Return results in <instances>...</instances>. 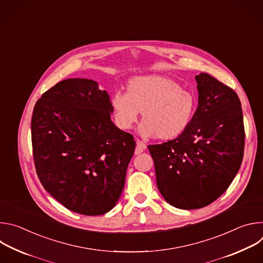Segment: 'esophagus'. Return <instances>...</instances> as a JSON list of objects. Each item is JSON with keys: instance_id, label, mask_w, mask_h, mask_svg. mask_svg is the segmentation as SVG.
<instances>
[{"instance_id": "esophagus-1", "label": "esophagus", "mask_w": 263, "mask_h": 263, "mask_svg": "<svg viewBox=\"0 0 263 263\" xmlns=\"http://www.w3.org/2000/svg\"><path fill=\"white\" fill-rule=\"evenodd\" d=\"M146 148L145 143H143L141 140H136V148H135V155H138L140 153H142L144 149Z\"/></svg>"}]
</instances>
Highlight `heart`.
<instances>
[{
    "instance_id": "b5f03b06",
    "label": "heart",
    "mask_w": 263,
    "mask_h": 263,
    "mask_svg": "<svg viewBox=\"0 0 263 263\" xmlns=\"http://www.w3.org/2000/svg\"><path fill=\"white\" fill-rule=\"evenodd\" d=\"M111 109L119 128L131 129L141 112L143 122L138 128L139 134L168 140L189 127L196 99L168 77L146 74L132 78L127 84V93L117 91L112 96Z\"/></svg>"
}]
</instances>
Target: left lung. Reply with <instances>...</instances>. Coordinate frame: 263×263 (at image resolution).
<instances>
[{"label": "left lung", "instance_id": "1", "mask_svg": "<svg viewBox=\"0 0 263 263\" xmlns=\"http://www.w3.org/2000/svg\"><path fill=\"white\" fill-rule=\"evenodd\" d=\"M199 105L185 131L149 144L157 187L180 209L205 207L227 191L240 168L245 148L241 104L236 92L210 74L196 76Z\"/></svg>", "mask_w": 263, "mask_h": 263}]
</instances>
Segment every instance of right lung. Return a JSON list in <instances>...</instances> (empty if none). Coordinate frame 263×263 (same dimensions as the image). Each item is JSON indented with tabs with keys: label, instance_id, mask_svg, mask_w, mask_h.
<instances>
[{
	"label": "right lung",
	"instance_id": "obj_1",
	"mask_svg": "<svg viewBox=\"0 0 263 263\" xmlns=\"http://www.w3.org/2000/svg\"><path fill=\"white\" fill-rule=\"evenodd\" d=\"M109 95L89 79H66L36 102L33 158L45 190L70 211L100 215L123 192L135 141L111 122Z\"/></svg>",
	"mask_w": 263,
	"mask_h": 263
}]
</instances>
